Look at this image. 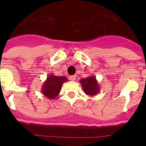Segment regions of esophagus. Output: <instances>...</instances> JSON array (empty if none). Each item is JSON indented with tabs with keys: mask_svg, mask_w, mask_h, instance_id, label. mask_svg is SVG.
<instances>
[{
	"mask_svg": "<svg viewBox=\"0 0 146 146\" xmlns=\"http://www.w3.org/2000/svg\"><path fill=\"white\" fill-rule=\"evenodd\" d=\"M70 80H71V81H75L76 80V76L75 75H73V76H70Z\"/></svg>",
	"mask_w": 146,
	"mask_h": 146,
	"instance_id": "obj_1",
	"label": "esophagus"
}]
</instances>
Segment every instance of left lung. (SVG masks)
Masks as SVG:
<instances>
[{
  "mask_svg": "<svg viewBox=\"0 0 146 146\" xmlns=\"http://www.w3.org/2000/svg\"><path fill=\"white\" fill-rule=\"evenodd\" d=\"M80 82L82 85V89L86 95L90 96H96L100 91V86L95 76H90L89 77L80 80Z\"/></svg>",
  "mask_w": 146,
  "mask_h": 146,
  "instance_id": "obj_1",
  "label": "left lung"
}]
</instances>
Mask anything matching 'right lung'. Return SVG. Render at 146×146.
Wrapping results in <instances>:
<instances>
[{
	"instance_id": "add662e5",
	"label": "right lung",
	"mask_w": 146,
	"mask_h": 146,
	"mask_svg": "<svg viewBox=\"0 0 146 146\" xmlns=\"http://www.w3.org/2000/svg\"><path fill=\"white\" fill-rule=\"evenodd\" d=\"M67 81L66 76L49 74L42 86V94L49 99H54L59 95L63 83Z\"/></svg>"
}]
</instances>
